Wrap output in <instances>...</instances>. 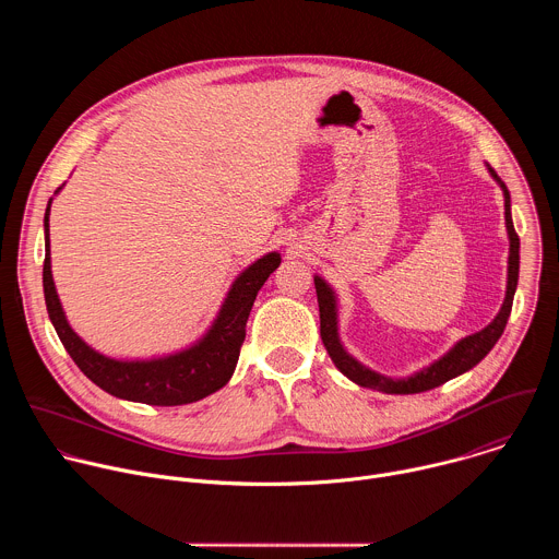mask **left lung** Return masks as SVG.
I'll return each mask as SVG.
<instances>
[{
  "mask_svg": "<svg viewBox=\"0 0 559 559\" xmlns=\"http://www.w3.org/2000/svg\"><path fill=\"white\" fill-rule=\"evenodd\" d=\"M487 170L504 194V221H507V234H509V261H507L509 265H507L504 300H502V307H500L498 316L485 330L460 338L447 354H442L431 365H427V367H423V369H418V371H414L412 376H405V378H391V376L378 373V371L369 369L367 365H362L360 360H356L345 349V345L341 341V334H338V294L334 292V287L323 276H318V274L313 276L318 309H321V336H323L325 349H328L330 358L334 360V365L338 367V371L343 376H347L352 382H356L360 386H367V389L382 391V393H420V391H429V389H436V386L444 384L447 380L473 369L493 349V345L502 336V332L507 328V321H509L511 307H513V296H515V289H518L520 238L515 234L513 218H511V194H509L504 181L491 170V166H487Z\"/></svg>",
  "mask_w": 559,
  "mask_h": 559,
  "instance_id": "1",
  "label": "left lung"
}]
</instances>
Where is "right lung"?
Returning <instances> with one entry per match:
<instances>
[{
	"instance_id": "right-lung-1",
	"label": "right lung",
	"mask_w": 559,
	"mask_h": 559,
	"mask_svg": "<svg viewBox=\"0 0 559 559\" xmlns=\"http://www.w3.org/2000/svg\"><path fill=\"white\" fill-rule=\"evenodd\" d=\"M50 203L52 199L44 214V296L50 323L74 365L110 395L152 407L197 403L225 386L246 341V325L257 294L281 265V254L267 252L234 278L212 325L192 345L152 358H112L91 347L68 323L50 270Z\"/></svg>"
}]
</instances>
